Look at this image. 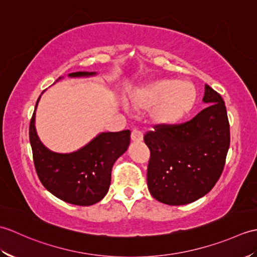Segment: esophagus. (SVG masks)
<instances>
[{
    "mask_svg": "<svg viewBox=\"0 0 257 257\" xmlns=\"http://www.w3.org/2000/svg\"><path fill=\"white\" fill-rule=\"evenodd\" d=\"M144 139V135L139 130H133L132 132V140L135 141V143H140L141 140Z\"/></svg>",
    "mask_w": 257,
    "mask_h": 257,
    "instance_id": "esophagus-1",
    "label": "esophagus"
}]
</instances>
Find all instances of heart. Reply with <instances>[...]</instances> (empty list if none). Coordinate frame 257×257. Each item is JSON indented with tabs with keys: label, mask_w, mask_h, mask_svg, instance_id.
Segmentation results:
<instances>
[{
	"label": "heart",
	"mask_w": 257,
	"mask_h": 257,
	"mask_svg": "<svg viewBox=\"0 0 257 257\" xmlns=\"http://www.w3.org/2000/svg\"><path fill=\"white\" fill-rule=\"evenodd\" d=\"M195 89L188 81L161 79L136 88L129 96L135 109H149L156 123L172 124L187 114L195 102Z\"/></svg>",
	"instance_id": "obj_1"
}]
</instances>
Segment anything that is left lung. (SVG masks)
Here are the masks:
<instances>
[{
    "label": "left lung",
    "instance_id": "1",
    "mask_svg": "<svg viewBox=\"0 0 257 257\" xmlns=\"http://www.w3.org/2000/svg\"><path fill=\"white\" fill-rule=\"evenodd\" d=\"M209 103L189 121L155 124L144 137L150 150L147 183L151 195L169 205L194 202L220 179L230 147V123L219 92L205 85Z\"/></svg>",
    "mask_w": 257,
    "mask_h": 257
}]
</instances>
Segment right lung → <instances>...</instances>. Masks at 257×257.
Listing matches in <instances>:
<instances>
[{
  "instance_id": "obj_1",
  "label": "right lung",
  "mask_w": 257,
  "mask_h": 257,
  "mask_svg": "<svg viewBox=\"0 0 257 257\" xmlns=\"http://www.w3.org/2000/svg\"><path fill=\"white\" fill-rule=\"evenodd\" d=\"M89 75L95 73L69 74L72 77ZM34 121L35 111L30 122V143L35 170L42 184L67 203L87 206L99 202L108 192L114 161L130 144V130L102 133L84 148L64 155L52 152L43 146L36 135Z\"/></svg>"
}]
</instances>
